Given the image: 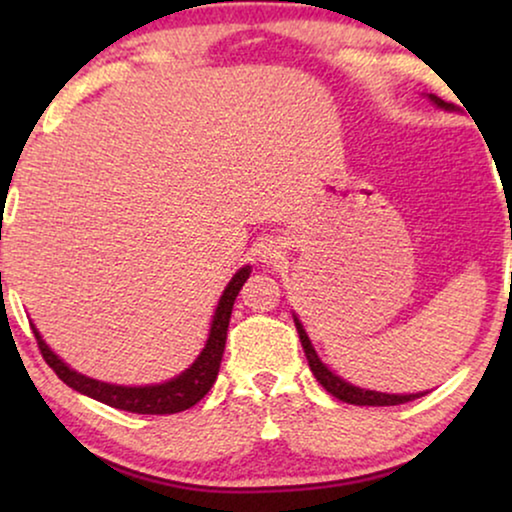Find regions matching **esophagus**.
<instances>
[{
	"label": "esophagus",
	"mask_w": 512,
	"mask_h": 512,
	"mask_svg": "<svg viewBox=\"0 0 512 512\" xmlns=\"http://www.w3.org/2000/svg\"><path fill=\"white\" fill-rule=\"evenodd\" d=\"M256 256L261 258L263 263H275L277 258H282V247H279L277 242H272V240H265V242L258 244V249H256Z\"/></svg>",
	"instance_id": "34e87169"
}]
</instances>
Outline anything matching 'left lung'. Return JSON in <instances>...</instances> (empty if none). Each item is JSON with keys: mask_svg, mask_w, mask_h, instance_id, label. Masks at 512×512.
Listing matches in <instances>:
<instances>
[{"mask_svg": "<svg viewBox=\"0 0 512 512\" xmlns=\"http://www.w3.org/2000/svg\"><path fill=\"white\" fill-rule=\"evenodd\" d=\"M429 100L436 104L438 109H445V111H454V107L450 102L440 100L436 95H426ZM293 324H296V331L300 335V342H303V349H305V356H307V363H310V370L317 377V382L324 387L328 394H333L335 398H340V401L345 403H352V405H401V403H408V401H415V398L429 394V391H419V394H387V391H373V389H361L356 387V384L342 380L340 375H335V370H331L326 366L324 361L319 359L317 349L312 347V340L310 335L305 333V326L300 324L298 314L293 312Z\"/></svg>", "mask_w": 512, "mask_h": 512, "instance_id": "left-lung-1", "label": "left lung"}]
</instances>
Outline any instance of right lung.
<instances>
[{"label": "right lung", "instance_id": "right-lung-1", "mask_svg": "<svg viewBox=\"0 0 512 512\" xmlns=\"http://www.w3.org/2000/svg\"><path fill=\"white\" fill-rule=\"evenodd\" d=\"M251 275V265H244L230 279L226 289H223L219 305H216L212 324H209V335L205 347L198 354L191 366L184 373H179L172 380L160 382V384H144V387H125V384H111L102 380H93V377L79 373L69 363L60 359L51 347L46 345V340L41 338L39 328L32 324L34 338L39 342L41 354L48 366L55 370V375L60 377L67 387L79 391L83 396L95 398L111 408L125 410V412H137V415H174V412L188 410L195 405L200 398L212 389L219 375L223 349H226L228 338V324H230V312H233L235 298Z\"/></svg>", "mask_w": 512, "mask_h": 512}]
</instances>
